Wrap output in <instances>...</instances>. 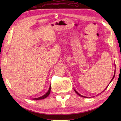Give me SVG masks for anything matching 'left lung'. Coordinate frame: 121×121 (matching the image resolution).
Returning <instances> with one entry per match:
<instances>
[{
    "label": "left lung",
    "instance_id": "left-lung-1",
    "mask_svg": "<svg viewBox=\"0 0 121 121\" xmlns=\"http://www.w3.org/2000/svg\"><path fill=\"white\" fill-rule=\"evenodd\" d=\"M115 72H114V76H113V78H112V79H111V82H112V81L113 80V78H114V76H115ZM111 82H110V83H111ZM74 91H75V92H76V93L77 94H78V95H79V96H80L81 97H85L86 98V97H85V96H82V95H80V94H79V93H78V92H77L76 91H75V90H74Z\"/></svg>",
    "mask_w": 121,
    "mask_h": 121
}]
</instances>
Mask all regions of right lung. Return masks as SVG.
Listing matches in <instances>:
<instances>
[{
    "instance_id": "add662e5",
    "label": "right lung",
    "mask_w": 121,
    "mask_h": 121,
    "mask_svg": "<svg viewBox=\"0 0 121 121\" xmlns=\"http://www.w3.org/2000/svg\"><path fill=\"white\" fill-rule=\"evenodd\" d=\"M50 91H51V86H50L49 89L48 91L47 92V93H46V94H45L44 95H43V96L42 97H39V98H34V99H35V100H40V99H43L46 98V97H47L49 96V94L50 93Z\"/></svg>"
}]
</instances>
